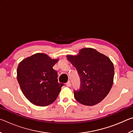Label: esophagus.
Masks as SVG:
<instances>
[{
  "label": "esophagus",
  "mask_w": 133,
  "mask_h": 133,
  "mask_svg": "<svg viewBox=\"0 0 133 133\" xmlns=\"http://www.w3.org/2000/svg\"><path fill=\"white\" fill-rule=\"evenodd\" d=\"M66 85L67 87H70L71 85V82H70V81H68V82H67V83H66Z\"/></svg>",
  "instance_id": "esophagus-1"
}]
</instances>
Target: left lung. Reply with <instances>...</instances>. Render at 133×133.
<instances>
[{
	"instance_id": "1",
	"label": "left lung",
	"mask_w": 133,
	"mask_h": 133,
	"mask_svg": "<svg viewBox=\"0 0 133 133\" xmlns=\"http://www.w3.org/2000/svg\"><path fill=\"white\" fill-rule=\"evenodd\" d=\"M67 57L76 67L81 81L80 89L74 90L76 100L85 105L102 102L113 83L114 68L110 58L91 48L83 49L77 56Z\"/></svg>"
}]
</instances>
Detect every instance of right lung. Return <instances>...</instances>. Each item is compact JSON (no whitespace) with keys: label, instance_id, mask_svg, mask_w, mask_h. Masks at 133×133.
Masks as SVG:
<instances>
[{"label":"right lung","instance_id":"1","mask_svg":"<svg viewBox=\"0 0 133 133\" xmlns=\"http://www.w3.org/2000/svg\"><path fill=\"white\" fill-rule=\"evenodd\" d=\"M58 59L46 54L36 53L20 63L17 79L24 96L39 106H46L56 100L64 85L57 80V72L53 67Z\"/></svg>","mask_w":133,"mask_h":133}]
</instances>
